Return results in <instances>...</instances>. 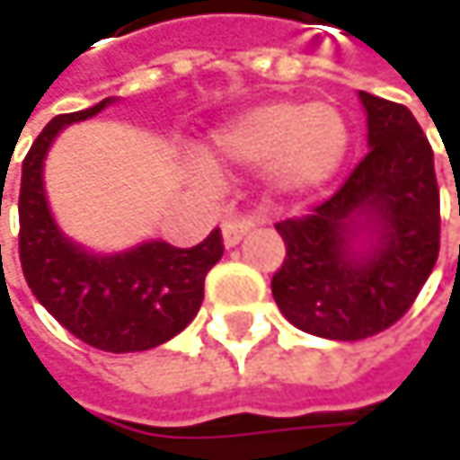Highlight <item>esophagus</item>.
<instances>
[{"label":"esophagus","mask_w":460,"mask_h":460,"mask_svg":"<svg viewBox=\"0 0 460 460\" xmlns=\"http://www.w3.org/2000/svg\"><path fill=\"white\" fill-rule=\"evenodd\" d=\"M221 229H224V244H226V247H234V244H239V239H242L247 231L252 229V221H250V218H242V216H239V218H226Z\"/></svg>","instance_id":"obj_1"}]
</instances>
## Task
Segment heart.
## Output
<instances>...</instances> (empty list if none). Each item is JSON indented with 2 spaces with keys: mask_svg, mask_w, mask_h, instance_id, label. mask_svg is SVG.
<instances>
[{
  "mask_svg": "<svg viewBox=\"0 0 460 460\" xmlns=\"http://www.w3.org/2000/svg\"><path fill=\"white\" fill-rule=\"evenodd\" d=\"M349 151V125L335 106L266 101L231 117L210 136V154L229 167L263 164L277 194H306L327 183ZM199 181L210 167L197 162Z\"/></svg>",
  "mask_w": 460,
  "mask_h": 460,
  "instance_id": "obj_1",
  "label": "heart"
}]
</instances>
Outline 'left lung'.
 Segmentation results:
<instances>
[{
  "label": "left lung",
  "instance_id": "1",
  "mask_svg": "<svg viewBox=\"0 0 460 460\" xmlns=\"http://www.w3.org/2000/svg\"><path fill=\"white\" fill-rule=\"evenodd\" d=\"M365 159L343 186L301 218L279 221L285 261L271 277L279 312L298 330L362 341L405 317L439 255L434 151L408 106L359 93ZM359 217L379 234L370 253L348 242Z\"/></svg>",
  "mask_w": 460,
  "mask_h": 460
}]
</instances>
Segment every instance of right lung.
<instances>
[{"mask_svg":"<svg viewBox=\"0 0 460 460\" xmlns=\"http://www.w3.org/2000/svg\"><path fill=\"white\" fill-rule=\"evenodd\" d=\"M106 103L55 117L31 143L18 197V252L31 293L55 320L93 349L125 354L170 341L197 317L224 236L213 229L189 250L148 242L122 255H93L58 231L42 186L47 148L66 125L95 117Z\"/></svg>","mask_w":460,"mask_h":460,"instance_id":"add662e5","label":"right lung"}]
</instances>
